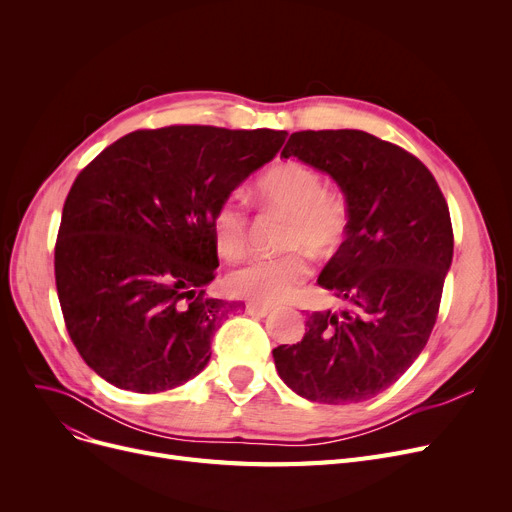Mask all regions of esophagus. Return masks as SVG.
I'll use <instances>...</instances> for the list:
<instances>
[{
	"label": "esophagus",
	"mask_w": 512,
	"mask_h": 512,
	"mask_svg": "<svg viewBox=\"0 0 512 512\" xmlns=\"http://www.w3.org/2000/svg\"><path fill=\"white\" fill-rule=\"evenodd\" d=\"M247 313L249 315H255V317H265L267 313H272L270 307H263V305H257V303H247Z\"/></svg>",
	"instance_id": "obj_1"
}]
</instances>
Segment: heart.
Masks as SVG:
<instances>
[{"mask_svg": "<svg viewBox=\"0 0 512 512\" xmlns=\"http://www.w3.org/2000/svg\"><path fill=\"white\" fill-rule=\"evenodd\" d=\"M261 201L286 215L284 249H303L311 257H330L340 249L348 230V211L340 195L328 193L324 178L313 168L288 161L257 182ZM247 209L238 195L226 199L213 218L215 247L236 259L247 245ZM309 278L301 255L255 257L228 274V290L251 303L274 307L290 303Z\"/></svg>", "mask_w": 512, "mask_h": 512, "instance_id": "obj_1", "label": "heart"}]
</instances>
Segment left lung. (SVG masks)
<instances>
[{
    "instance_id": "8db88e82",
    "label": "left lung",
    "mask_w": 512,
    "mask_h": 512,
    "mask_svg": "<svg viewBox=\"0 0 512 512\" xmlns=\"http://www.w3.org/2000/svg\"><path fill=\"white\" fill-rule=\"evenodd\" d=\"M282 155L338 184L348 230L317 278L346 309L311 313L301 342L274 348L278 375L313 402L369 400L434 330L454 249L446 199L415 155L363 130L294 132Z\"/></svg>"
}]
</instances>
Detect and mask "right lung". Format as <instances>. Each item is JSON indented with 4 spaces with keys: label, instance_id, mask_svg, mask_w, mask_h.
<instances>
[{
    "label": "right lung",
    "instance_id": "obj_1",
    "mask_svg": "<svg viewBox=\"0 0 512 512\" xmlns=\"http://www.w3.org/2000/svg\"><path fill=\"white\" fill-rule=\"evenodd\" d=\"M286 130L168 126L103 149L74 180L56 242L68 334L105 382L164 392L201 373L236 301L205 299L215 211L272 161Z\"/></svg>",
    "mask_w": 512,
    "mask_h": 512
}]
</instances>
